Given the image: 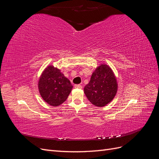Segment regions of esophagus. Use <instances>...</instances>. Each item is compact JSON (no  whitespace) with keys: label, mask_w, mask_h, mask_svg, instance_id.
<instances>
[{"label":"esophagus","mask_w":159,"mask_h":159,"mask_svg":"<svg viewBox=\"0 0 159 159\" xmlns=\"http://www.w3.org/2000/svg\"><path fill=\"white\" fill-rule=\"evenodd\" d=\"M74 87H75V88H77V89H81V88H82V85H81L80 84L75 85Z\"/></svg>","instance_id":"34e87169"}]
</instances>
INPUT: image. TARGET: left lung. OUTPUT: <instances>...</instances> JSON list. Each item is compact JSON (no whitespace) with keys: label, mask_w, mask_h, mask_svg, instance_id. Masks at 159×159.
I'll return each instance as SVG.
<instances>
[{"label":"left lung","mask_w":159,"mask_h":159,"mask_svg":"<svg viewBox=\"0 0 159 159\" xmlns=\"http://www.w3.org/2000/svg\"><path fill=\"white\" fill-rule=\"evenodd\" d=\"M118 89L117 78L110 67L102 64L95 68L84 93L95 106L104 107L115 98Z\"/></svg>","instance_id":"left-lung-1"}]
</instances>
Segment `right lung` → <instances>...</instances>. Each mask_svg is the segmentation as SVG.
I'll use <instances>...</instances> for the list:
<instances>
[{
  "instance_id": "obj_1",
  "label": "right lung",
  "mask_w": 159,
  "mask_h": 159,
  "mask_svg": "<svg viewBox=\"0 0 159 159\" xmlns=\"http://www.w3.org/2000/svg\"><path fill=\"white\" fill-rule=\"evenodd\" d=\"M38 87L42 99L53 107L63 103L73 88L70 81L66 78L60 70L52 65L42 71Z\"/></svg>"
}]
</instances>
